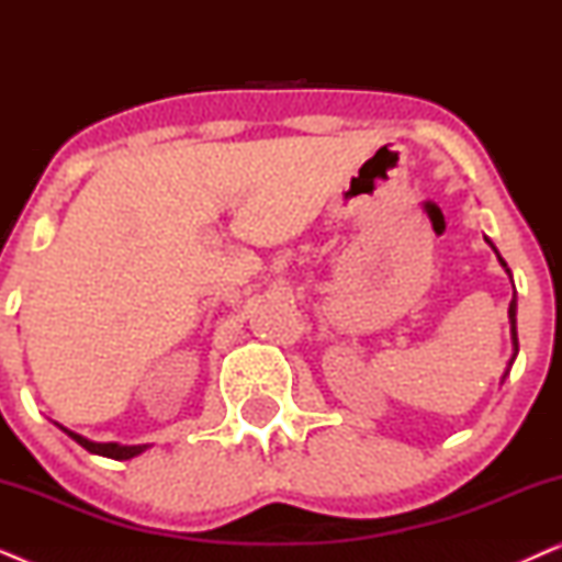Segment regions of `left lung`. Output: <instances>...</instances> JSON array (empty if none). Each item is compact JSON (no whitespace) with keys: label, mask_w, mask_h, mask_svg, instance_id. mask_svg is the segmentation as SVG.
<instances>
[{"label":"left lung","mask_w":562,"mask_h":562,"mask_svg":"<svg viewBox=\"0 0 562 562\" xmlns=\"http://www.w3.org/2000/svg\"><path fill=\"white\" fill-rule=\"evenodd\" d=\"M483 240H486V243L491 245V250L496 252L498 263H502V268H504L506 273H509V279H512V271H509V266H506V260L502 258V252L496 250V245L491 243L486 235H483ZM512 286H514V281H512ZM509 325H512V358H509V366H506V371H504V375H502V383H504L506 375H509L512 366H514V360H517V352H519V340H517V291H514V296H512V302H509Z\"/></svg>","instance_id":"obj_1"}]
</instances>
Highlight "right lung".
I'll use <instances>...</instances> for the list:
<instances>
[{"mask_svg":"<svg viewBox=\"0 0 562 562\" xmlns=\"http://www.w3.org/2000/svg\"><path fill=\"white\" fill-rule=\"evenodd\" d=\"M60 427V425H58ZM64 432L71 437V440H76L81 445L83 450L94 452V456H102V458H112V460H130L135 456H140V452H145L150 448V445H120V442H94V440H87V437L79 435V432H71V429L60 427Z\"/></svg>","mask_w":562,"mask_h":562,"instance_id":"obj_1","label":"right lung"}]
</instances>
